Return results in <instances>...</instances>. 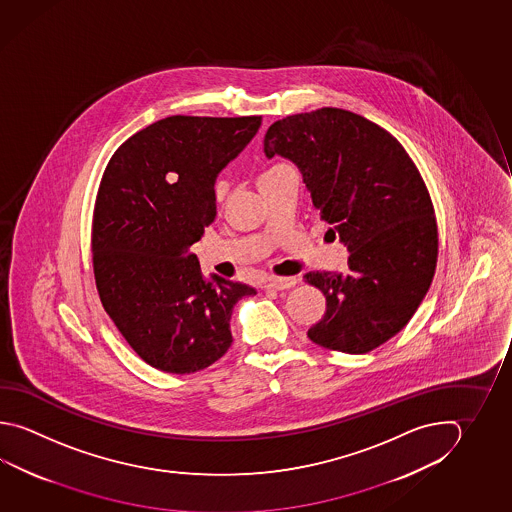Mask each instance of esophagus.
Wrapping results in <instances>:
<instances>
[{
	"label": "esophagus",
	"mask_w": 512,
	"mask_h": 512,
	"mask_svg": "<svg viewBox=\"0 0 512 512\" xmlns=\"http://www.w3.org/2000/svg\"><path fill=\"white\" fill-rule=\"evenodd\" d=\"M297 284V279L295 277H273V279L268 280L266 282V286L264 288H268V290H290Z\"/></svg>",
	"instance_id": "1"
}]
</instances>
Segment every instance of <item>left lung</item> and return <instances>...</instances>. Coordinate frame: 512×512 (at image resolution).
<instances>
[{
    "instance_id": "1",
    "label": "left lung",
    "mask_w": 512,
    "mask_h": 512,
    "mask_svg": "<svg viewBox=\"0 0 512 512\" xmlns=\"http://www.w3.org/2000/svg\"><path fill=\"white\" fill-rule=\"evenodd\" d=\"M264 154L299 168L313 206L349 251L346 275H306L328 302L309 340L362 355L395 337L424 300L438 257L433 203L404 146L366 117L320 108L273 123Z\"/></svg>"
}]
</instances>
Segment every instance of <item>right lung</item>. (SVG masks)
I'll use <instances>...</instances> for the list:
<instances>
[{
    "mask_svg": "<svg viewBox=\"0 0 512 512\" xmlns=\"http://www.w3.org/2000/svg\"><path fill=\"white\" fill-rule=\"evenodd\" d=\"M261 116H174L117 148L97 192L92 251L103 308L148 366L184 375L232 346L233 306L257 291L206 277L190 246L215 221V183Z\"/></svg>",
    "mask_w": 512,
    "mask_h": 512,
    "instance_id": "add662e5",
    "label": "right lung"
}]
</instances>
